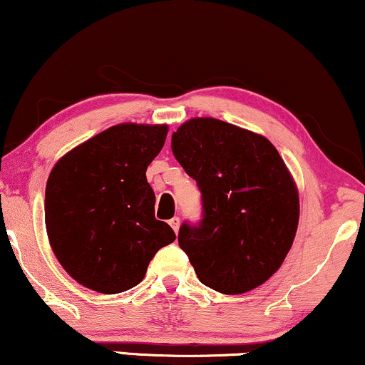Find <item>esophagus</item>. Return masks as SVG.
<instances>
[{
	"instance_id": "34e87169",
	"label": "esophagus",
	"mask_w": 365,
	"mask_h": 365,
	"mask_svg": "<svg viewBox=\"0 0 365 365\" xmlns=\"http://www.w3.org/2000/svg\"><path fill=\"white\" fill-rule=\"evenodd\" d=\"M170 225H172V229L175 230V232H178V229H180V219H178V217H173V219H170Z\"/></svg>"
}]
</instances>
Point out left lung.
<instances>
[{"label": "left lung", "instance_id": "left-lung-1", "mask_svg": "<svg viewBox=\"0 0 365 365\" xmlns=\"http://www.w3.org/2000/svg\"><path fill=\"white\" fill-rule=\"evenodd\" d=\"M172 151L202 193V220L178 232L198 279L224 294L257 288L298 227V190L278 150L247 129L193 118L172 135Z\"/></svg>", "mask_w": 365, "mask_h": 365}]
</instances>
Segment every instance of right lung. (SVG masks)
Listing matches in <instances>:
<instances>
[{
  "label": "right lung",
  "instance_id": "1",
  "mask_svg": "<svg viewBox=\"0 0 365 365\" xmlns=\"http://www.w3.org/2000/svg\"><path fill=\"white\" fill-rule=\"evenodd\" d=\"M167 124L123 123L62 156L45 188V225L60 264L104 294L145 278L158 249L175 241L155 219L146 168L163 148Z\"/></svg>",
  "mask_w": 365,
  "mask_h": 365
}]
</instances>
